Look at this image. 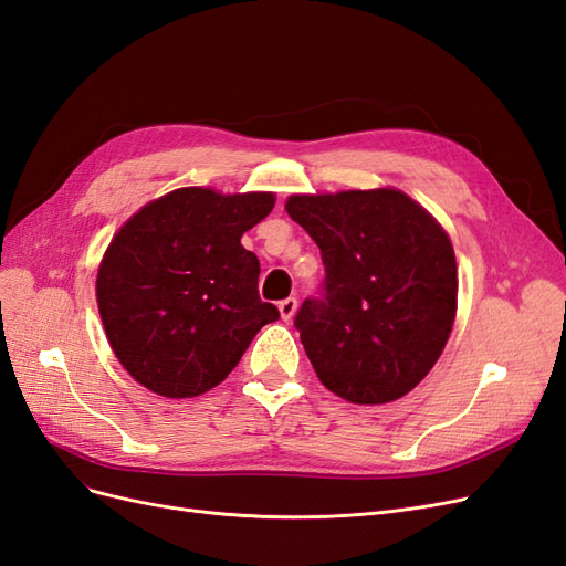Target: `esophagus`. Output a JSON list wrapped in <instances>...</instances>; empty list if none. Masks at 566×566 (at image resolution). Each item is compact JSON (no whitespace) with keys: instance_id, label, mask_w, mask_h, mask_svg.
<instances>
[{"instance_id":"34e87169","label":"esophagus","mask_w":566,"mask_h":566,"mask_svg":"<svg viewBox=\"0 0 566 566\" xmlns=\"http://www.w3.org/2000/svg\"><path fill=\"white\" fill-rule=\"evenodd\" d=\"M279 312H281V318H283V321H290V318L295 316V312H297V300H295V297L281 300V302H279Z\"/></svg>"}]
</instances>
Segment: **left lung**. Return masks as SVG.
I'll use <instances>...</instances> for the list:
<instances>
[{"label": "left lung", "mask_w": 566, "mask_h": 566, "mask_svg": "<svg viewBox=\"0 0 566 566\" xmlns=\"http://www.w3.org/2000/svg\"><path fill=\"white\" fill-rule=\"evenodd\" d=\"M325 279L295 328L318 380L352 403L401 399L432 370L458 306L453 245L397 188L290 196Z\"/></svg>", "instance_id": "obj_1"}]
</instances>
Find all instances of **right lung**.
<instances>
[{"instance_id":"right-lung-1","label":"right lung","mask_w":566,"mask_h":566,"mask_svg":"<svg viewBox=\"0 0 566 566\" xmlns=\"http://www.w3.org/2000/svg\"><path fill=\"white\" fill-rule=\"evenodd\" d=\"M273 193L177 188L115 233L96 276L106 337L132 378L167 399L217 387L279 310L260 300V260L241 238Z\"/></svg>"}]
</instances>
